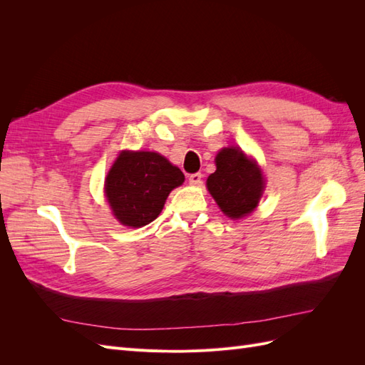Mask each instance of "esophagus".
<instances>
[{"label": "esophagus", "mask_w": 365, "mask_h": 365, "mask_svg": "<svg viewBox=\"0 0 365 365\" xmlns=\"http://www.w3.org/2000/svg\"><path fill=\"white\" fill-rule=\"evenodd\" d=\"M189 181H190V184H193V185H200V184L202 182V175H201V173H192V175L189 176Z\"/></svg>", "instance_id": "34e87169"}]
</instances>
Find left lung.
<instances>
[{
	"label": "left lung",
	"instance_id": "8db88e82",
	"mask_svg": "<svg viewBox=\"0 0 365 365\" xmlns=\"http://www.w3.org/2000/svg\"><path fill=\"white\" fill-rule=\"evenodd\" d=\"M216 172L207 178V189L224 215L245 217L259 205L264 178L257 163L239 148H224L216 155Z\"/></svg>",
	"mask_w": 365,
	"mask_h": 365
}]
</instances>
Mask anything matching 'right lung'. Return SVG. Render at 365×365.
I'll list each match as a JSON object with an SVG mask.
<instances>
[{"instance_id": "add662e5", "label": "right lung", "mask_w": 365, "mask_h": 365, "mask_svg": "<svg viewBox=\"0 0 365 365\" xmlns=\"http://www.w3.org/2000/svg\"><path fill=\"white\" fill-rule=\"evenodd\" d=\"M184 173L157 152L121 150L105 180V196L120 224L140 228L157 219Z\"/></svg>"}]
</instances>
